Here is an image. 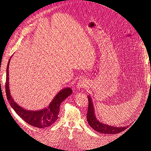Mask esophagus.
<instances>
[{"label":"esophagus","mask_w":151,"mask_h":151,"mask_svg":"<svg viewBox=\"0 0 151 151\" xmlns=\"http://www.w3.org/2000/svg\"><path fill=\"white\" fill-rule=\"evenodd\" d=\"M86 86V81L84 79H81L80 81H79L78 83L77 84V88L78 89H83V88H84Z\"/></svg>","instance_id":"1"}]
</instances>
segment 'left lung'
<instances>
[{"label":"left lung","instance_id":"left-lung-1","mask_svg":"<svg viewBox=\"0 0 151 151\" xmlns=\"http://www.w3.org/2000/svg\"><path fill=\"white\" fill-rule=\"evenodd\" d=\"M88 101L89 104L88 110L87 112V121H88L91 127H92L96 131L105 134H115L124 131L126 128L128 127V126L123 127H113L108 125L107 124H104V123L99 122L94 115L93 104L90 96H88Z\"/></svg>","mask_w":151,"mask_h":151}]
</instances>
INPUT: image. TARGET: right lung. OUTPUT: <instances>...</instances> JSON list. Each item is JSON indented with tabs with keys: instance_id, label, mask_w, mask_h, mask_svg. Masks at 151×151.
<instances>
[{
	"instance_id": "1",
	"label": "right lung",
	"mask_w": 151,
	"mask_h": 151,
	"mask_svg": "<svg viewBox=\"0 0 151 151\" xmlns=\"http://www.w3.org/2000/svg\"><path fill=\"white\" fill-rule=\"evenodd\" d=\"M10 60L8 62L6 71V93L9 103L14 110L25 122L35 127L43 129L53 125L58 118V113L60 111V105L68 96L72 93V90L70 88L62 89L55 98L49 106L42 110L29 111L22 108L14 101L10 94L9 85V65Z\"/></svg>"
}]
</instances>
